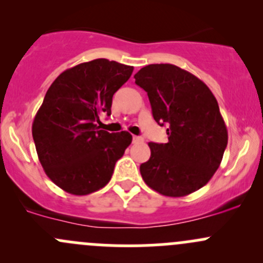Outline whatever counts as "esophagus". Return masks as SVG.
Here are the masks:
<instances>
[{"label": "esophagus", "mask_w": 263, "mask_h": 263, "mask_svg": "<svg viewBox=\"0 0 263 263\" xmlns=\"http://www.w3.org/2000/svg\"><path fill=\"white\" fill-rule=\"evenodd\" d=\"M132 140H134L135 144H136V142H142V141H144V139H142V137H140V136H134V137H132Z\"/></svg>", "instance_id": "esophagus-1"}]
</instances>
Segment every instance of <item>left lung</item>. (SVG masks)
<instances>
[{
  "mask_svg": "<svg viewBox=\"0 0 263 263\" xmlns=\"http://www.w3.org/2000/svg\"><path fill=\"white\" fill-rule=\"evenodd\" d=\"M135 82L147 92L153 117L165 124L168 142H148L140 165L150 188L169 197L200 190L214 176L228 145V131L211 90L195 75L169 63L142 67Z\"/></svg>",
  "mask_w": 263,
  "mask_h": 263,
  "instance_id": "8db88e82",
  "label": "left lung"
}]
</instances>
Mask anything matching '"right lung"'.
<instances>
[{
    "mask_svg": "<svg viewBox=\"0 0 263 263\" xmlns=\"http://www.w3.org/2000/svg\"><path fill=\"white\" fill-rule=\"evenodd\" d=\"M132 66L98 58L63 71L50 85L34 118V144L49 179L66 192L89 195L112 178L129 146L126 131L99 129V116H110L115 92L132 75Z\"/></svg>",
    "mask_w": 263,
    "mask_h": 263,
    "instance_id": "right-lung-1",
    "label": "right lung"
}]
</instances>
